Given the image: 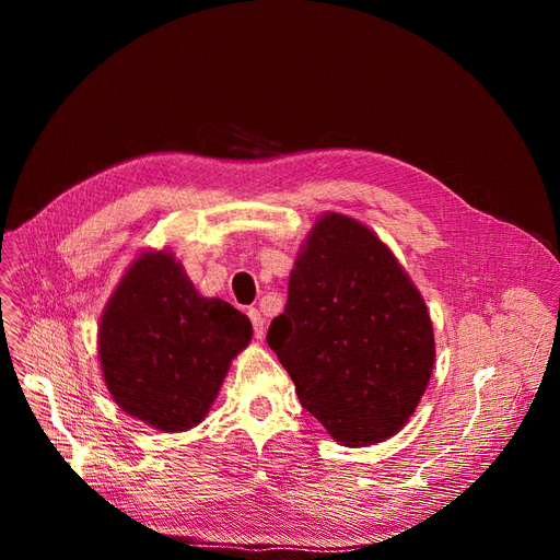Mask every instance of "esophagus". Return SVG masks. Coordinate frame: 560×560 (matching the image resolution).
<instances>
[{
  "mask_svg": "<svg viewBox=\"0 0 560 560\" xmlns=\"http://www.w3.org/2000/svg\"><path fill=\"white\" fill-rule=\"evenodd\" d=\"M249 319H252V327H254V338H262L265 334V319L260 315L258 308H249Z\"/></svg>",
  "mask_w": 560,
  "mask_h": 560,
  "instance_id": "obj_1",
  "label": "esophagus"
}]
</instances>
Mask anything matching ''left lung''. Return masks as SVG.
Wrapping results in <instances>:
<instances>
[{
  "instance_id": "8db88e82",
  "label": "left lung",
  "mask_w": 560,
  "mask_h": 560,
  "mask_svg": "<svg viewBox=\"0 0 560 560\" xmlns=\"http://www.w3.org/2000/svg\"><path fill=\"white\" fill-rule=\"evenodd\" d=\"M268 345L302 406L345 447L395 435L435 361L420 290L374 231L338 213L308 233Z\"/></svg>"
}]
</instances>
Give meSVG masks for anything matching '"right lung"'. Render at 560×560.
<instances>
[{
  "mask_svg": "<svg viewBox=\"0 0 560 560\" xmlns=\"http://www.w3.org/2000/svg\"><path fill=\"white\" fill-rule=\"evenodd\" d=\"M252 322L224 300L201 298L170 252H144L110 295L97 351L106 388L131 418L174 433L197 427Z\"/></svg>",
  "mask_w": 560,
  "mask_h": 560,
  "instance_id": "obj_1",
  "label": "right lung"
}]
</instances>
